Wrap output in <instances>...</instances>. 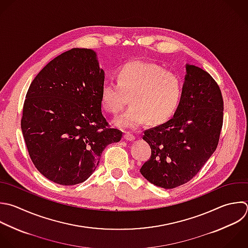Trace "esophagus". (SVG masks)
<instances>
[{"label":"esophagus","mask_w":248,"mask_h":248,"mask_svg":"<svg viewBox=\"0 0 248 248\" xmlns=\"http://www.w3.org/2000/svg\"><path fill=\"white\" fill-rule=\"evenodd\" d=\"M135 139H136L135 136L131 133H125L124 134V140H126L127 141H133V140H135Z\"/></svg>","instance_id":"obj_1"}]
</instances>
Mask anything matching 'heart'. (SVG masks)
<instances>
[{
	"label": "heart",
	"instance_id": "b5f03b06",
	"mask_svg": "<svg viewBox=\"0 0 248 248\" xmlns=\"http://www.w3.org/2000/svg\"><path fill=\"white\" fill-rule=\"evenodd\" d=\"M116 80L102 85L101 103L107 111L116 113L130 97L131 106L114 119L117 127L137 129L147 119L152 124L164 122L179 106L182 80L177 74L159 65L142 61L127 63L118 70Z\"/></svg>",
	"mask_w": 248,
	"mask_h": 248
}]
</instances>
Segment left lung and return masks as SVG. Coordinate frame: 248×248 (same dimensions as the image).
<instances>
[{
  "mask_svg": "<svg viewBox=\"0 0 248 248\" xmlns=\"http://www.w3.org/2000/svg\"><path fill=\"white\" fill-rule=\"evenodd\" d=\"M183 91L172 118L146 130L151 157L140 171L165 189L191 180L215 151L223 124L219 86L202 69L186 64Z\"/></svg>",
  "mask_w": 248,
  "mask_h": 248,
  "instance_id": "obj_1",
  "label": "left lung"
}]
</instances>
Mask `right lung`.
Listing matches in <instances>:
<instances>
[{
  "instance_id": "add662e5",
  "label": "right lung",
  "mask_w": 248,
  "mask_h": 248,
  "mask_svg": "<svg viewBox=\"0 0 248 248\" xmlns=\"http://www.w3.org/2000/svg\"><path fill=\"white\" fill-rule=\"evenodd\" d=\"M105 72L93 49L73 48L50 61L26 95L21 130L38 170L61 185L85 181L122 132L102 111Z\"/></svg>"
}]
</instances>
